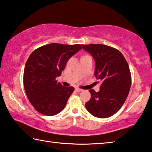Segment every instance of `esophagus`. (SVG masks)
Listing matches in <instances>:
<instances>
[{
    "label": "esophagus",
    "instance_id": "1",
    "mask_svg": "<svg viewBox=\"0 0 152 152\" xmlns=\"http://www.w3.org/2000/svg\"><path fill=\"white\" fill-rule=\"evenodd\" d=\"M75 91L77 92H80V91H82V89L80 88H75Z\"/></svg>",
    "mask_w": 152,
    "mask_h": 152
}]
</instances>
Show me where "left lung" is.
<instances>
[{
	"mask_svg": "<svg viewBox=\"0 0 152 152\" xmlns=\"http://www.w3.org/2000/svg\"><path fill=\"white\" fill-rule=\"evenodd\" d=\"M95 61V76L102 81L98 92L89 90L91 99L86 107L93 115L107 118L118 112L129 94L132 84L129 67L122 53L102 44L81 45Z\"/></svg>",
	"mask_w": 152,
	"mask_h": 152,
	"instance_id": "obj_1",
	"label": "left lung"
}]
</instances>
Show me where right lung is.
<instances>
[{"label":"right lung","mask_w":152,"mask_h":152,"mask_svg":"<svg viewBox=\"0 0 152 152\" xmlns=\"http://www.w3.org/2000/svg\"><path fill=\"white\" fill-rule=\"evenodd\" d=\"M80 45L50 43L38 48L26 61L23 84L29 102L43 115L60 113L74 87H63L56 77L61 75L68 60L81 50Z\"/></svg>","instance_id":"obj_1"}]
</instances>
